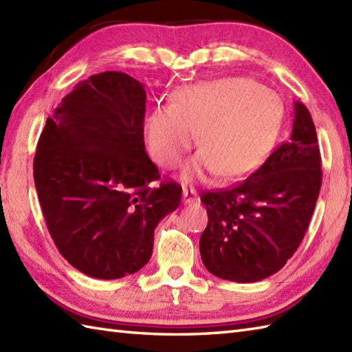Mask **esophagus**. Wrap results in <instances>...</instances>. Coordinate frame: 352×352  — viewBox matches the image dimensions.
Segmentation results:
<instances>
[{
    "label": "esophagus",
    "mask_w": 352,
    "mask_h": 352,
    "mask_svg": "<svg viewBox=\"0 0 352 352\" xmlns=\"http://www.w3.org/2000/svg\"><path fill=\"white\" fill-rule=\"evenodd\" d=\"M197 201H198L197 190L183 189V203L184 204H192V203H197Z\"/></svg>",
    "instance_id": "34e87169"
}]
</instances>
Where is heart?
Masks as SVG:
<instances>
[{"label": "heart", "instance_id": "b5f03b06", "mask_svg": "<svg viewBox=\"0 0 352 352\" xmlns=\"http://www.w3.org/2000/svg\"><path fill=\"white\" fill-rule=\"evenodd\" d=\"M283 121L275 92L251 78H221L182 89L174 104L155 107L146 119L149 153L163 168H175L197 133L203 148L183 172L186 182L218 174L239 180L271 154Z\"/></svg>", "mask_w": 352, "mask_h": 352}]
</instances>
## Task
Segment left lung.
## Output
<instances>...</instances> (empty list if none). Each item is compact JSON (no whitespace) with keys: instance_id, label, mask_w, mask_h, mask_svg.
Wrapping results in <instances>:
<instances>
[{"instance_id":"obj_1","label":"left lung","mask_w":352,"mask_h":352,"mask_svg":"<svg viewBox=\"0 0 352 352\" xmlns=\"http://www.w3.org/2000/svg\"><path fill=\"white\" fill-rule=\"evenodd\" d=\"M320 183L315 124L296 101L289 142L242 183L201 195L208 223L199 252L207 271L236 283H256L278 272L304 239Z\"/></svg>"}]
</instances>
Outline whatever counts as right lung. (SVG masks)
I'll return each instance as SVG.
<instances>
[{
  "label": "right lung",
  "mask_w": 352,
  "mask_h": 352,
  "mask_svg": "<svg viewBox=\"0 0 352 352\" xmlns=\"http://www.w3.org/2000/svg\"><path fill=\"white\" fill-rule=\"evenodd\" d=\"M146 92L124 72L80 81L37 142L34 186L58 252L89 276L138 272L153 254L154 230L177 210L182 186L162 183L144 142Z\"/></svg>",
  "instance_id": "add662e5"
}]
</instances>
